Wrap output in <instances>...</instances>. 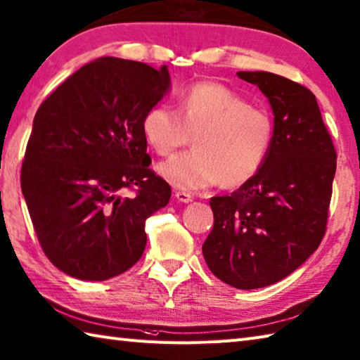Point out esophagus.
I'll list each match as a JSON object with an SVG mask.
<instances>
[{"mask_svg":"<svg viewBox=\"0 0 360 360\" xmlns=\"http://www.w3.org/2000/svg\"><path fill=\"white\" fill-rule=\"evenodd\" d=\"M174 196H176V200H178L179 202H190V201L193 200V196L190 195V193H187V192H176Z\"/></svg>","mask_w":360,"mask_h":360,"instance_id":"34e87169","label":"esophagus"}]
</instances>
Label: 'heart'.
Wrapping results in <instances>:
<instances>
[{"mask_svg": "<svg viewBox=\"0 0 360 360\" xmlns=\"http://www.w3.org/2000/svg\"><path fill=\"white\" fill-rule=\"evenodd\" d=\"M145 140L159 156L190 142L193 150L164 162L160 174L174 187L201 190L243 186L262 170L273 146L269 112L218 82H196L181 91L176 112L158 104L142 122Z\"/></svg>", "mask_w": 360, "mask_h": 360, "instance_id": "b5f03b06", "label": "heart"}]
</instances>
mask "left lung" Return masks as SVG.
I'll list each match as a JSON object with an SVG mask.
<instances>
[{
	"label": "left lung",
	"mask_w": 360,
	"mask_h": 360,
	"mask_svg": "<svg viewBox=\"0 0 360 360\" xmlns=\"http://www.w3.org/2000/svg\"><path fill=\"white\" fill-rule=\"evenodd\" d=\"M271 105L273 146L255 178L209 204L202 256L215 276L251 290L287 278L325 236L335 150L311 90L269 72H238Z\"/></svg>",
	"instance_id": "8db88e82"
}]
</instances>
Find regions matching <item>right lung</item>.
Listing matches in <instances>:
<instances>
[{
	"label": "right lung",
	"mask_w": 360,
	"mask_h": 360,
	"mask_svg": "<svg viewBox=\"0 0 360 360\" xmlns=\"http://www.w3.org/2000/svg\"><path fill=\"white\" fill-rule=\"evenodd\" d=\"M170 89L167 65L100 58L40 104L21 192L46 257L68 276L105 281L142 257L146 218L172 196L150 170L142 122Z\"/></svg>",
	"instance_id": "right-lung-1"
}]
</instances>
